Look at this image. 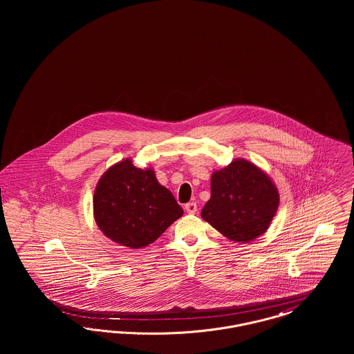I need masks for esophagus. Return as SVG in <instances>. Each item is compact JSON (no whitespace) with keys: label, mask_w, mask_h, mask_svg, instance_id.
Wrapping results in <instances>:
<instances>
[{"label":"esophagus","mask_w":354,"mask_h":354,"mask_svg":"<svg viewBox=\"0 0 354 354\" xmlns=\"http://www.w3.org/2000/svg\"><path fill=\"white\" fill-rule=\"evenodd\" d=\"M185 209L189 215H194L198 211V205H196V203H187L185 205Z\"/></svg>","instance_id":"1"}]
</instances>
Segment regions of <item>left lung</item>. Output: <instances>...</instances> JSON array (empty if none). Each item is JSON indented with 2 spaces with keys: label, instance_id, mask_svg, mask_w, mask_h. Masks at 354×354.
<instances>
[{
  "label": "left lung",
  "instance_id": "left-lung-1",
  "mask_svg": "<svg viewBox=\"0 0 354 354\" xmlns=\"http://www.w3.org/2000/svg\"><path fill=\"white\" fill-rule=\"evenodd\" d=\"M280 203L268 174L243 158L211 176V198L202 218L236 243H251L263 235Z\"/></svg>",
  "mask_w": 354,
  "mask_h": 354
}]
</instances>
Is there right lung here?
<instances>
[{"mask_svg":"<svg viewBox=\"0 0 354 354\" xmlns=\"http://www.w3.org/2000/svg\"><path fill=\"white\" fill-rule=\"evenodd\" d=\"M94 219L103 235L138 250L147 247L183 215L169 188L151 169H138L123 159L101 176L95 187Z\"/></svg>","mask_w":354,"mask_h":354,"instance_id":"right-lung-1","label":"right lung"}]
</instances>
